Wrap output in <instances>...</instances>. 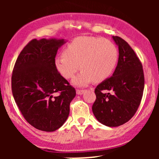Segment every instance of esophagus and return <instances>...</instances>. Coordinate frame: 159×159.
<instances>
[{"label": "esophagus", "instance_id": "1", "mask_svg": "<svg viewBox=\"0 0 159 159\" xmlns=\"http://www.w3.org/2000/svg\"><path fill=\"white\" fill-rule=\"evenodd\" d=\"M84 92H85L84 90H76V93H77L78 95H82Z\"/></svg>", "mask_w": 159, "mask_h": 159}]
</instances>
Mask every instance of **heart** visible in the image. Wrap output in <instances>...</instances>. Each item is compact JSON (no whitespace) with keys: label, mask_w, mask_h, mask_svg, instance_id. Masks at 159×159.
<instances>
[{"label":"heart","mask_w":159,"mask_h":159,"mask_svg":"<svg viewBox=\"0 0 159 159\" xmlns=\"http://www.w3.org/2000/svg\"><path fill=\"white\" fill-rule=\"evenodd\" d=\"M118 59L116 45L107 39L94 36H79L66 47L63 54L54 61L57 72L65 78L73 77L75 85H87L91 81H104L112 73Z\"/></svg>","instance_id":"b5f03b06"}]
</instances>
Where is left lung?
Returning a JSON list of instances; mask_svg holds the SVG:
<instances>
[{
  "instance_id": "8db88e82",
  "label": "left lung",
  "mask_w": 159,
  "mask_h": 159,
  "mask_svg": "<svg viewBox=\"0 0 159 159\" xmlns=\"http://www.w3.org/2000/svg\"><path fill=\"white\" fill-rule=\"evenodd\" d=\"M118 45L119 58L114 74L95 89L96 99L92 107L99 123L116 127L132 118L139 107L144 89L143 66L127 42L113 36Z\"/></svg>"
}]
</instances>
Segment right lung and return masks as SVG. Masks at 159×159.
Masks as SVG:
<instances>
[{
    "mask_svg": "<svg viewBox=\"0 0 159 159\" xmlns=\"http://www.w3.org/2000/svg\"><path fill=\"white\" fill-rule=\"evenodd\" d=\"M64 39H32L16 60L12 92L24 118L39 130L54 132L69 114L75 90L57 70L54 61Z\"/></svg>",
    "mask_w": 159,
    "mask_h": 159,
    "instance_id": "add662e5",
    "label": "right lung"
}]
</instances>
